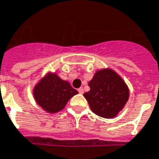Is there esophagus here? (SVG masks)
Instances as JSON below:
<instances>
[{
  "instance_id": "34e87169",
  "label": "esophagus",
  "mask_w": 159,
  "mask_h": 159,
  "mask_svg": "<svg viewBox=\"0 0 159 159\" xmlns=\"http://www.w3.org/2000/svg\"><path fill=\"white\" fill-rule=\"evenodd\" d=\"M77 90H78V92H79L80 94H83V92H84V91H83V88H79V89H78Z\"/></svg>"
}]
</instances>
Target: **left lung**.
Instances as JSON below:
<instances>
[{
	"instance_id": "8db88e82",
	"label": "left lung",
	"mask_w": 159,
	"mask_h": 159,
	"mask_svg": "<svg viewBox=\"0 0 159 159\" xmlns=\"http://www.w3.org/2000/svg\"><path fill=\"white\" fill-rule=\"evenodd\" d=\"M90 90L83 94L91 110L103 118H113L128 100L126 83L112 70H99L89 83Z\"/></svg>"
}]
</instances>
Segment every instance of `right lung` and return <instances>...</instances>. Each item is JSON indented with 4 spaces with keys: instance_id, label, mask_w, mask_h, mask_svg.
<instances>
[{
    "instance_id": "1",
    "label": "right lung",
    "mask_w": 159,
    "mask_h": 159,
    "mask_svg": "<svg viewBox=\"0 0 159 159\" xmlns=\"http://www.w3.org/2000/svg\"><path fill=\"white\" fill-rule=\"evenodd\" d=\"M77 93L68 82L59 78L56 74L45 76L33 90L38 104L50 113L62 110L69 100Z\"/></svg>"
}]
</instances>
